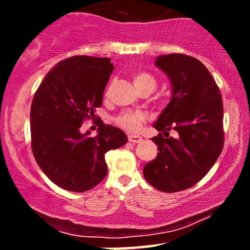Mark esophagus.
<instances>
[{
	"label": "esophagus",
	"mask_w": 250,
	"mask_h": 250,
	"mask_svg": "<svg viewBox=\"0 0 250 250\" xmlns=\"http://www.w3.org/2000/svg\"><path fill=\"white\" fill-rule=\"evenodd\" d=\"M128 140L129 142H133V143H140L142 141V137L139 136V135H134V134H130L128 136Z\"/></svg>",
	"instance_id": "obj_1"
}]
</instances>
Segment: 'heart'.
Segmentation results:
<instances>
[{
  "label": "heart",
  "instance_id": "b5f03b06",
  "mask_svg": "<svg viewBox=\"0 0 250 250\" xmlns=\"http://www.w3.org/2000/svg\"><path fill=\"white\" fill-rule=\"evenodd\" d=\"M133 79L135 87L140 91L145 90V89H153L154 90L156 88V79L147 71H139V73L134 74ZM145 120L146 116L140 111H125L117 117V123L125 130L135 133V131L140 130Z\"/></svg>",
  "mask_w": 250,
  "mask_h": 250
}]
</instances>
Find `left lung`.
<instances>
[{
  "mask_svg": "<svg viewBox=\"0 0 250 250\" xmlns=\"http://www.w3.org/2000/svg\"><path fill=\"white\" fill-rule=\"evenodd\" d=\"M155 65L169 77L171 99L160 114L153 137L157 156L143 168L148 183L165 193L193 187L210 170L223 148V103L203 63L183 54L157 56ZM174 128L177 138L169 137Z\"/></svg>",
  "mask_w": 250,
  "mask_h": 250,
  "instance_id": "left-lung-1",
  "label": "left lung"
}]
</instances>
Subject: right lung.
Segmentation results:
<instances>
[{
	"instance_id": "obj_1",
	"label": "right lung",
	"mask_w": 250,
	"mask_h": 250,
	"mask_svg": "<svg viewBox=\"0 0 250 250\" xmlns=\"http://www.w3.org/2000/svg\"><path fill=\"white\" fill-rule=\"evenodd\" d=\"M114 70L108 57L73 56L45 75L30 108L31 148L37 165L60 188L83 193L108 173L104 154L128 141L121 129L99 123L97 135L80 131L101 107Z\"/></svg>"
}]
</instances>
